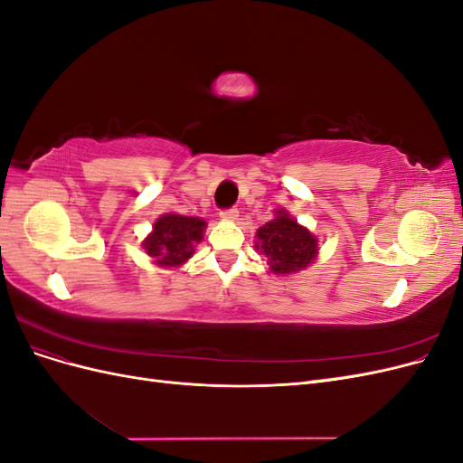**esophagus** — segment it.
Wrapping results in <instances>:
<instances>
[{"instance_id": "esophagus-1", "label": "esophagus", "mask_w": 463, "mask_h": 463, "mask_svg": "<svg viewBox=\"0 0 463 463\" xmlns=\"http://www.w3.org/2000/svg\"><path fill=\"white\" fill-rule=\"evenodd\" d=\"M237 216H240V210H237L235 206H232V208H226V210H222L220 213V218H223V220H237Z\"/></svg>"}]
</instances>
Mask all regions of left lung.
<instances>
[{"label":"left lung","instance_id":"8db88e82","mask_svg":"<svg viewBox=\"0 0 463 463\" xmlns=\"http://www.w3.org/2000/svg\"><path fill=\"white\" fill-rule=\"evenodd\" d=\"M274 213V220L257 230L255 247L269 259L274 274L299 272L317 259L318 240L284 208H276Z\"/></svg>","mask_w":463,"mask_h":463}]
</instances>
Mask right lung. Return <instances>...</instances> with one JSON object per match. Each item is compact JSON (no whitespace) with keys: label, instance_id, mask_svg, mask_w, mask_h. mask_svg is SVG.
Here are the masks:
<instances>
[{"label":"right lung","instance_id":"add662e5","mask_svg":"<svg viewBox=\"0 0 463 463\" xmlns=\"http://www.w3.org/2000/svg\"><path fill=\"white\" fill-rule=\"evenodd\" d=\"M206 222L201 218L164 214L154 222L152 232L143 241L146 255L158 266L177 269L193 257L194 247L203 241Z\"/></svg>","mask_w":463,"mask_h":463}]
</instances>
